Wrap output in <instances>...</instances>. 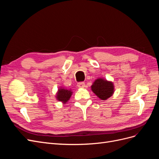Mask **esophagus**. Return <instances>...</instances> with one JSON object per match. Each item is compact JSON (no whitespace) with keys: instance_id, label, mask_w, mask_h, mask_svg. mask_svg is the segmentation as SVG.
I'll use <instances>...</instances> for the list:
<instances>
[{"instance_id":"1","label":"esophagus","mask_w":159,"mask_h":159,"mask_svg":"<svg viewBox=\"0 0 159 159\" xmlns=\"http://www.w3.org/2000/svg\"><path fill=\"white\" fill-rule=\"evenodd\" d=\"M78 87L80 88H83L85 87V83L84 82H78Z\"/></svg>"}]
</instances>
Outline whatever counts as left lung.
<instances>
[{
  "mask_svg": "<svg viewBox=\"0 0 159 159\" xmlns=\"http://www.w3.org/2000/svg\"><path fill=\"white\" fill-rule=\"evenodd\" d=\"M93 92L101 99L105 100L113 93V85L111 82L103 79H98L91 85Z\"/></svg>",
  "mask_w": 159,
  "mask_h": 159,
  "instance_id": "8db88e82",
  "label": "left lung"
}]
</instances>
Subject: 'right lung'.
Wrapping results in <instances>:
<instances>
[{
	"instance_id": "obj_1",
	"label": "right lung",
	"mask_w": 159,
	"mask_h": 159,
	"mask_svg": "<svg viewBox=\"0 0 159 159\" xmlns=\"http://www.w3.org/2000/svg\"><path fill=\"white\" fill-rule=\"evenodd\" d=\"M71 94L72 91H71V90L60 89L58 90V93L57 94V98L59 101H60V102L66 103V102H68L69 99L70 98Z\"/></svg>"
}]
</instances>
